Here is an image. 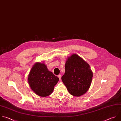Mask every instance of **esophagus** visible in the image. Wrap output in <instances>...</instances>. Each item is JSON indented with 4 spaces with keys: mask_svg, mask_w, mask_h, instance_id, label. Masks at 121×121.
I'll list each match as a JSON object with an SVG mask.
<instances>
[{
    "mask_svg": "<svg viewBox=\"0 0 121 121\" xmlns=\"http://www.w3.org/2000/svg\"><path fill=\"white\" fill-rule=\"evenodd\" d=\"M58 77H59V80H61V75L60 74H59V75H58Z\"/></svg>",
    "mask_w": 121,
    "mask_h": 121,
    "instance_id": "obj_1",
    "label": "esophagus"
}]
</instances>
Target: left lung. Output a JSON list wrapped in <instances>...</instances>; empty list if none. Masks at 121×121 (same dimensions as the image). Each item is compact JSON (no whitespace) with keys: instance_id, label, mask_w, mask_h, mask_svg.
<instances>
[{"instance_id":"obj_1","label":"left lung","mask_w":121,"mask_h":121,"mask_svg":"<svg viewBox=\"0 0 121 121\" xmlns=\"http://www.w3.org/2000/svg\"><path fill=\"white\" fill-rule=\"evenodd\" d=\"M65 69L61 80L69 93L76 97L86 93L90 88L93 76L89 64L73 54L68 58Z\"/></svg>"}]
</instances>
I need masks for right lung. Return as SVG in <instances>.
I'll use <instances>...</instances> for the list:
<instances>
[{
    "mask_svg": "<svg viewBox=\"0 0 121 121\" xmlns=\"http://www.w3.org/2000/svg\"><path fill=\"white\" fill-rule=\"evenodd\" d=\"M59 78L48 69L44 63L36 62L28 76L30 88L38 95L46 97L51 94L59 81Z\"/></svg>",
    "mask_w": 121,
    "mask_h": 121,
    "instance_id": "add662e5",
    "label": "right lung"
}]
</instances>
